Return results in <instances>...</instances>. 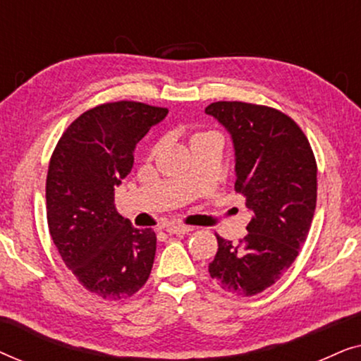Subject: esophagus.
<instances>
[{"label":"esophagus","mask_w":361,"mask_h":361,"mask_svg":"<svg viewBox=\"0 0 361 361\" xmlns=\"http://www.w3.org/2000/svg\"><path fill=\"white\" fill-rule=\"evenodd\" d=\"M194 230V226H187V225H179V224H171L167 226L166 231L169 235H185V233H190V231Z\"/></svg>","instance_id":"1"}]
</instances>
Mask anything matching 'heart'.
<instances>
[{
	"label": "heart",
	"instance_id": "obj_1",
	"mask_svg": "<svg viewBox=\"0 0 361 361\" xmlns=\"http://www.w3.org/2000/svg\"><path fill=\"white\" fill-rule=\"evenodd\" d=\"M199 136H204V135H197V136H194V137H199Z\"/></svg>",
	"mask_w": 361,
	"mask_h": 361
}]
</instances>
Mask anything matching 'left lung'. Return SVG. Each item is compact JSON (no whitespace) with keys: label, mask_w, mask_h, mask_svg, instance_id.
Listing matches in <instances>:
<instances>
[{"label":"left lung","mask_w":361,"mask_h":361,"mask_svg":"<svg viewBox=\"0 0 361 361\" xmlns=\"http://www.w3.org/2000/svg\"><path fill=\"white\" fill-rule=\"evenodd\" d=\"M230 133L235 190L253 219L238 245L216 235L210 278L228 294L251 298L278 281L307 238L317 202L312 147L293 118L271 106L215 102L205 108Z\"/></svg>","instance_id":"left-lung-1"}]
</instances>
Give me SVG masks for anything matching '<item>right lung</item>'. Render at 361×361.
I'll use <instances>...</instances> for the list:
<instances>
[{
  "instance_id": "obj_1",
  "label": "right lung",
  "mask_w": 361,
  "mask_h": 361,
  "mask_svg": "<svg viewBox=\"0 0 361 361\" xmlns=\"http://www.w3.org/2000/svg\"><path fill=\"white\" fill-rule=\"evenodd\" d=\"M167 113L140 102L103 103L67 128L49 162V233L78 283L102 299L131 298L151 274L156 233L118 214L115 187L131 172L137 142Z\"/></svg>"
}]
</instances>
